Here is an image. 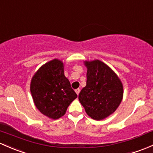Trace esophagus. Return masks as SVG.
<instances>
[{"mask_svg": "<svg viewBox=\"0 0 153 153\" xmlns=\"http://www.w3.org/2000/svg\"><path fill=\"white\" fill-rule=\"evenodd\" d=\"M75 92H76V94H78H78H79V93H80V91H81V89H80L79 88H78V89H75Z\"/></svg>", "mask_w": 153, "mask_h": 153, "instance_id": "1", "label": "esophagus"}]
</instances>
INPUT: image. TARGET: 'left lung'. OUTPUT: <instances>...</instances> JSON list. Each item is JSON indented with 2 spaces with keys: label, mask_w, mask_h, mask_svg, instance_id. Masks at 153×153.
<instances>
[{
  "label": "left lung",
  "mask_w": 153,
  "mask_h": 153,
  "mask_svg": "<svg viewBox=\"0 0 153 153\" xmlns=\"http://www.w3.org/2000/svg\"><path fill=\"white\" fill-rule=\"evenodd\" d=\"M87 67L86 86L78 95L86 114L101 120L113 114L122 102L123 86L110 67L100 60L84 62Z\"/></svg>",
  "instance_id": "1"
}]
</instances>
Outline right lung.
<instances>
[{"label": "right lung", "instance_id": "right-lung-1", "mask_svg": "<svg viewBox=\"0 0 153 153\" xmlns=\"http://www.w3.org/2000/svg\"><path fill=\"white\" fill-rule=\"evenodd\" d=\"M30 93L42 114L57 120L65 114L70 104L77 97L64 73V64L53 59L42 66L30 82Z\"/></svg>", "mask_w": 153, "mask_h": 153}]
</instances>
